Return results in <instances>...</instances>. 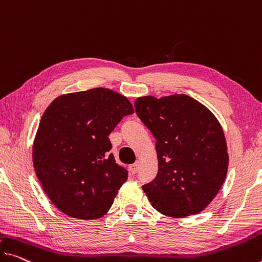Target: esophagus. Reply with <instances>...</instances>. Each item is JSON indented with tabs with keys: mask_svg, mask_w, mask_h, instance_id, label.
<instances>
[{
	"mask_svg": "<svg viewBox=\"0 0 262 262\" xmlns=\"http://www.w3.org/2000/svg\"><path fill=\"white\" fill-rule=\"evenodd\" d=\"M138 167H139V163L137 162L135 164H132L130 167H128V171H130L131 174H136L137 171H138Z\"/></svg>",
	"mask_w": 262,
	"mask_h": 262,
	"instance_id": "34e87169",
	"label": "esophagus"
}]
</instances>
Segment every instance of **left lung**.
Segmentation results:
<instances>
[{
    "instance_id": "8db88e82",
    "label": "left lung",
    "mask_w": 262,
    "mask_h": 262,
    "mask_svg": "<svg viewBox=\"0 0 262 262\" xmlns=\"http://www.w3.org/2000/svg\"><path fill=\"white\" fill-rule=\"evenodd\" d=\"M136 112L156 138L158 173L143 186L164 215L184 218L207 207L226 179L227 144L218 119L187 95L139 97Z\"/></svg>"
}]
</instances>
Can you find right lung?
<instances>
[{"label": "right lung", "mask_w": 262, "mask_h": 262, "mask_svg": "<svg viewBox=\"0 0 262 262\" xmlns=\"http://www.w3.org/2000/svg\"><path fill=\"white\" fill-rule=\"evenodd\" d=\"M134 106L104 88L56 98L36 132V176L52 204L72 218L98 219L110 210L127 171L110 154L108 135Z\"/></svg>", "instance_id": "1"}]
</instances>
